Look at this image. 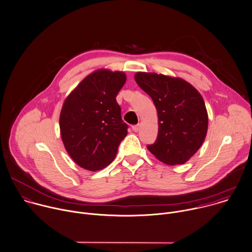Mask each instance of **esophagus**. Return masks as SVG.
Returning a JSON list of instances; mask_svg holds the SVG:
<instances>
[{
    "mask_svg": "<svg viewBox=\"0 0 252 252\" xmlns=\"http://www.w3.org/2000/svg\"><path fill=\"white\" fill-rule=\"evenodd\" d=\"M140 128H141V124H137V125H134V126L132 127V130H133L134 132H138V131L140 130Z\"/></svg>",
    "mask_w": 252,
    "mask_h": 252,
    "instance_id": "obj_1",
    "label": "esophagus"
}]
</instances>
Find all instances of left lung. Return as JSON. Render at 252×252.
Instances as JSON below:
<instances>
[{
	"instance_id": "obj_1",
	"label": "left lung",
	"mask_w": 252,
	"mask_h": 252,
	"mask_svg": "<svg viewBox=\"0 0 252 252\" xmlns=\"http://www.w3.org/2000/svg\"><path fill=\"white\" fill-rule=\"evenodd\" d=\"M135 81L152 97L158 111V137L148 150L166 164L185 163L200 149L208 130L202 95L180 78L138 72Z\"/></svg>"
}]
</instances>
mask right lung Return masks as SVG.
I'll return each mask as SVG.
<instances>
[{"label":"right lung","mask_w":252,"mask_h":252,"mask_svg":"<svg viewBox=\"0 0 252 252\" xmlns=\"http://www.w3.org/2000/svg\"><path fill=\"white\" fill-rule=\"evenodd\" d=\"M126 82L123 72L97 70L67 96L60 113V133L66 151L81 167L96 171L110 164L128 125L116 96Z\"/></svg>","instance_id":"right-lung-1"}]
</instances>
